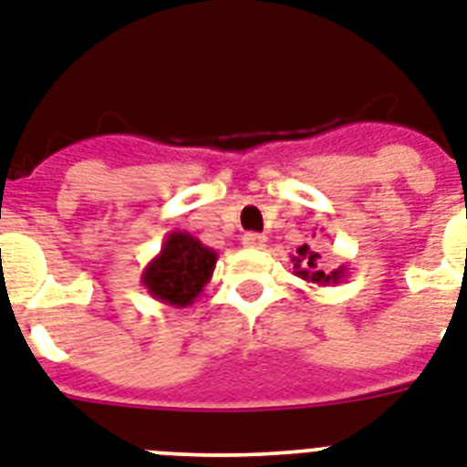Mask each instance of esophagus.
<instances>
[{
	"mask_svg": "<svg viewBox=\"0 0 467 467\" xmlns=\"http://www.w3.org/2000/svg\"><path fill=\"white\" fill-rule=\"evenodd\" d=\"M265 242H268V237L261 233H246L244 237H242V244H244L246 249H264Z\"/></svg>",
	"mask_w": 467,
	"mask_h": 467,
	"instance_id": "1",
	"label": "esophagus"
}]
</instances>
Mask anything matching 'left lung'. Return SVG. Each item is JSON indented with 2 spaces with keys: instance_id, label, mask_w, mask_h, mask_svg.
<instances>
[{
  "instance_id": "1",
  "label": "left lung",
  "mask_w": 467,
  "mask_h": 467,
  "mask_svg": "<svg viewBox=\"0 0 467 467\" xmlns=\"http://www.w3.org/2000/svg\"><path fill=\"white\" fill-rule=\"evenodd\" d=\"M320 254L316 252V246L301 244L292 256L294 264V275L301 277L308 285H316V287H325V285H339V282L347 277V268L337 270H323L320 268Z\"/></svg>"
}]
</instances>
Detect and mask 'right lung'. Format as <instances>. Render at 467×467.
<instances>
[{
    "label": "right lung",
    "instance_id": "obj_1",
    "mask_svg": "<svg viewBox=\"0 0 467 467\" xmlns=\"http://www.w3.org/2000/svg\"><path fill=\"white\" fill-rule=\"evenodd\" d=\"M218 254L203 246L190 233L173 230L142 270V287L156 301L168 306L185 308L197 301L213 275Z\"/></svg>",
    "mask_w": 467,
    "mask_h": 467
}]
</instances>
